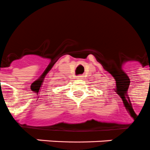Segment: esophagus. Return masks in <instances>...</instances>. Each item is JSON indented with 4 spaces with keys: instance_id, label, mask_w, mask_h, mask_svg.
<instances>
[{
    "instance_id": "34e87169",
    "label": "esophagus",
    "mask_w": 150,
    "mask_h": 150,
    "mask_svg": "<svg viewBox=\"0 0 150 150\" xmlns=\"http://www.w3.org/2000/svg\"><path fill=\"white\" fill-rule=\"evenodd\" d=\"M82 77L83 76H81V75H79V76L77 77V79H79V80H81V79H82Z\"/></svg>"
}]
</instances>
